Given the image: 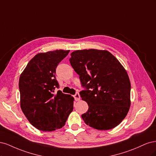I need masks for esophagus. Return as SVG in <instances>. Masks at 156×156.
Returning a JSON list of instances; mask_svg holds the SVG:
<instances>
[{
  "mask_svg": "<svg viewBox=\"0 0 156 156\" xmlns=\"http://www.w3.org/2000/svg\"><path fill=\"white\" fill-rule=\"evenodd\" d=\"M74 99L76 101H78V100H80V94L78 93H76V94H75L74 95Z\"/></svg>",
  "mask_w": 156,
  "mask_h": 156,
  "instance_id": "obj_1",
  "label": "esophagus"
}]
</instances>
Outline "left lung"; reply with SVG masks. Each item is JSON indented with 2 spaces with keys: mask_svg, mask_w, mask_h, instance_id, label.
Returning a JSON list of instances; mask_svg holds the SVG:
<instances>
[{
  "mask_svg": "<svg viewBox=\"0 0 156 156\" xmlns=\"http://www.w3.org/2000/svg\"><path fill=\"white\" fill-rule=\"evenodd\" d=\"M69 59L84 90L80 97L89 105L82 115L85 124L99 130L116 127L130 107L131 84L119 60L107 51H74Z\"/></svg>",
  "mask_w": 156,
  "mask_h": 156,
  "instance_id": "obj_1",
  "label": "left lung"
}]
</instances>
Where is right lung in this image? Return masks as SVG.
<instances>
[{"label": "right lung", "instance_id": "right-lung-1", "mask_svg": "<svg viewBox=\"0 0 156 156\" xmlns=\"http://www.w3.org/2000/svg\"><path fill=\"white\" fill-rule=\"evenodd\" d=\"M70 51L56 50L36 54L19 78L21 108L35 128L51 132L62 128L73 110L74 98L61 91L56 69Z\"/></svg>", "mask_w": 156, "mask_h": 156}]
</instances>
